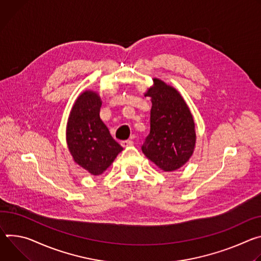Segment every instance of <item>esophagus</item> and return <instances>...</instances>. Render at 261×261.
Wrapping results in <instances>:
<instances>
[{"mask_svg":"<svg viewBox=\"0 0 261 261\" xmlns=\"http://www.w3.org/2000/svg\"><path fill=\"white\" fill-rule=\"evenodd\" d=\"M134 144V142L132 140H124L121 142V146L122 147H128V146H132Z\"/></svg>","mask_w":261,"mask_h":261,"instance_id":"obj_1","label":"esophagus"}]
</instances>
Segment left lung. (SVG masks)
Listing matches in <instances>:
<instances>
[{
  "mask_svg": "<svg viewBox=\"0 0 261 261\" xmlns=\"http://www.w3.org/2000/svg\"><path fill=\"white\" fill-rule=\"evenodd\" d=\"M147 91L151 97L150 133L142 151L164 171H174L192 156L195 142V123L186 101L176 89L154 79Z\"/></svg>",
  "mask_w": 261,
  "mask_h": 261,
  "instance_id": "1",
  "label": "left lung"
}]
</instances>
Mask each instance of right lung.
<instances>
[{
  "label": "right lung",
  "mask_w": 261,
  "mask_h": 261,
  "mask_svg": "<svg viewBox=\"0 0 261 261\" xmlns=\"http://www.w3.org/2000/svg\"><path fill=\"white\" fill-rule=\"evenodd\" d=\"M100 107L97 93L86 91L81 94L72 107L66 129L68 148L74 162L92 175L101 174L123 150L101 121Z\"/></svg>",
  "instance_id": "add662e5"
}]
</instances>
